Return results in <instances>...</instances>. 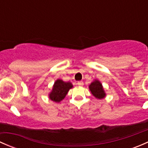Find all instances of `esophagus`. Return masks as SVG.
Wrapping results in <instances>:
<instances>
[{"label":"esophagus","instance_id":"obj_1","mask_svg":"<svg viewBox=\"0 0 148 148\" xmlns=\"http://www.w3.org/2000/svg\"><path fill=\"white\" fill-rule=\"evenodd\" d=\"M77 84L78 85V86H83V85H84V83H83V82L80 81V82H78L77 83Z\"/></svg>","mask_w":148,"mask_h":148}]
</instances>
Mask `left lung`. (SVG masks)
<instances>
[{"mask_svg":"<svg viewBox=\"0 0 148 148\" xmlns=\"http://www.w3.org/2000/svg\"><path fill=\"white\" fill-rule=\"evenodd\" d=\"M89 90L91 91V93L95 96L97 99H103L105 97L106 93L104 92L103 86L99 80L95 79L92 82L91 84L89 86Z\"/></svg>","mask_w":148,"mask_h":148,"instance_id":"left-lung-1","label":"left lung"}]
</instances>
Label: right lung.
Listing matches in <instances>:
<instances>
[{"label": "right lung", "mask_w": 148, "mask_h": 148, "mask_svg": "<svg viewBox=\"0 0 148 148\" xmlns=\"http://www.w3.org/2000/svg\"><path fill=\"white\" fill-rule=\"evenodd\" d=\"M73 87L71 82H65L62 79H57L54 82L52 91L49 95V99L55 102H60L64 99L70 89Z\"/></svg>", "instance_id": "add662e5"}]
</instances>
